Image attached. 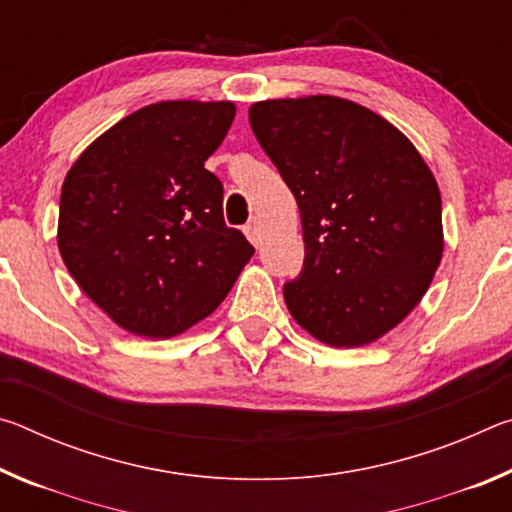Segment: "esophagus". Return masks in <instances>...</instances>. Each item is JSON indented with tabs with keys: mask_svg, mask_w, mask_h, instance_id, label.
Listing matches in <instances>:
<instances>
[{
	"mask_svg": "<svg viewBox=\"0 0 512 512\" xmlns=\"http://www.w3.org/2000/svg\"><path fill=\"white\" fill-rule=\"evenodd\" d=\"M244 232L250 244L259 246V225H257V219H250L246 225H244Z\"/></svg>",
	"mask_w": 512,
	"mask_h": 512,
	"instance_id": "esophagus-1",
	"label": "esophagus"
}]
</instances>
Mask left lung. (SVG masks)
I'll use <instances>...</instances> for the list:
<instances>
[{
    "mask_svg": "<svg viewBox=\"0 0 512 512\" xmlns=\"http://www.w3.org/2000/svg\"><path fill=\"white\" fill-rule=\"evenodd\" d=\"M248 117L300 210L291 316L334 348L379 339L418 305L443 257L429 167L393 124L348 99L259 101Z\"/></svg>",
    "mask_w": 512,
    "mask_h": 512,
    "instance_id": "8db88e82",
    "label": "left lung"
}]
</instances>
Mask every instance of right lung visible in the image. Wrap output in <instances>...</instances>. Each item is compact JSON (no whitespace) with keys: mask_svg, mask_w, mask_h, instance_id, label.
<instances>
[{"mask_svg":"<svg viewBox=\"0 0 512 512\" xmlns=\"http://www.w3.org/2000/svg\"><path fill=\"white\" fill-rule=\"evenodd\" d=\"M230 101H162L94 140L60 194L58 248L92 302L128 332L167 339L210 316L255 248L223 221L205 160Z\"/></svg>","mask_w":512,"mask_h":512,"instance_id":"obj_1","label":"right lung"}]
</instances>
